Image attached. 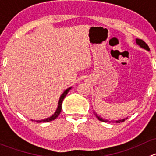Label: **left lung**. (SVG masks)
I'll use <instances>...</instances> for the list:
<instances>
[{"label":"left lung","instance_id":"obj_1","mask_svg":"<svg viewBox=\"0 0 156 156\" xmlns=\"http://www.w3.org/2000/svg\"><path fill=\"white\" fill-rule=\"evenodd\" d=\"M136 44L139 45V46L141 48L145 49V50H149V46H148V45L146 44L144 41L141 40V39L136 38ZM94 115H96V117H97V119H98L99 121H101V122H109V121L107 120V119H103V118L100 117V116L99 115L97 114V113L96 112H94ZM127 119V118H125V119H119V120L115 121V122H116V123H120V122H124V121H125V119ZM113 122H114V121H113Z\"/></svg>","mask_w":156,"mask_h":156}]
</instances>
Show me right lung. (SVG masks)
I'll return each instance as SVG.
<instances>
[{"mask_svg": "<svg viewBox=\"0 0 156 156\" xmlns=\"http://www.w3.org/2000/svg\"><path fill=\"white\" fill-rule=\"evenodd\" d=\"M71 87H69L67 88L66 90L65 91H64L63 93L62 94V95L60 96V97H59V102H58V106H57V108H56V111H55V112L53 113V115H51L50 117H48L47 118V119H42V120H33V119H31V121H34V122H51V121L54 120V119H56V118L58 117V115H59V113H60L61 110H62V101H63L64 98L66 97V96L67 95V94H68V92L69 90H71Z\"/></svg>", "mask_w": 156, "mask_h": 156, "instance_id": "obj_1", "label": "right lung"}]
</instances>
